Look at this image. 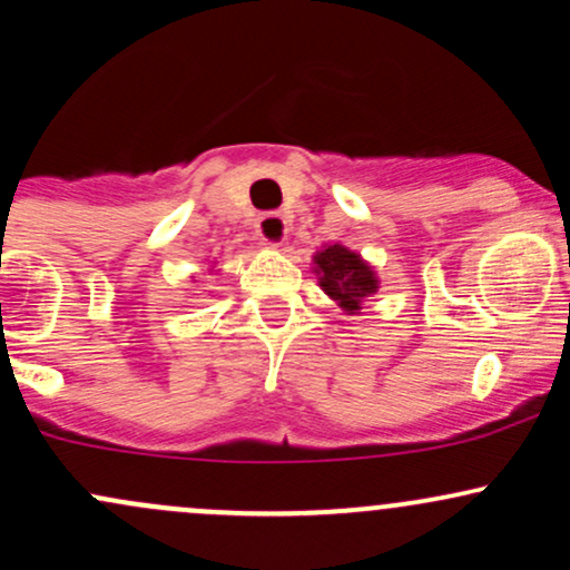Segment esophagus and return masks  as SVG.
<instances>
[{
    "mask_svg": "<svg viewBox=\"0 0 570 570\" xmlns=\"http://www.w3.org/2000/svg\"><path fill=\"white\" fill-rule=\"evenodd\" d=\"M257 235L267 246H281L286 240V219L281 214H263L257 222Z\"/></svg>",
    "mask_w": 570,
    "mask_h": 570,
    "instance_id": "1",
    "label": "esophagus"
}]
</instances>
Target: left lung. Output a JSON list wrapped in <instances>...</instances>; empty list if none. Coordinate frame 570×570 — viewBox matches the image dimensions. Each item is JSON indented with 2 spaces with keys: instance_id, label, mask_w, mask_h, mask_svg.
<instances>
[{
  "instance_id": "1",
  "label": "left lung",
  "mask_w": 570,
  "mask_h": 570,
  "mask_svg": "<svg viewBox=\"0 0 570 570\" xmlns=\"http://www.w3.org/2000/svg\"><path fill=\"white\" fill-rule=\"evenodd\" d=\"M311 265L326 297L335 299L348 316L362 311L364 299L375 297L381 289L375 267L362 254L343 244H324L313 254Z\"/></svg>"
}]
</instances>
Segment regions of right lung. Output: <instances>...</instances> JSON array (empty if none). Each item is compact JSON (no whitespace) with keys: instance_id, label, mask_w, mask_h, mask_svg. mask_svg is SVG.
<instances>
[{"instance_id":"obj_1","label":"right lung","mask_w":570,"mask_h":570,"mask_svg":"<svg viewBox=\"0 0 570 570\" xmlns=\"http://www.w3.org/2000/svg\"><path fill=\"white\" fill-rule=\"evenodd\" d=\"M214 265H217V263H212V271H214Z\"/></svg>"}]
</instances>
